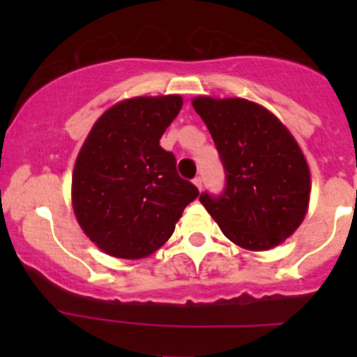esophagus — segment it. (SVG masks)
I'll list each match as a JSON object with an SVG mask.
<instances>
[{
	"mask_svg": "<svg viewBox=\"0 0 357 357\" xmlns=\"http://www.w3.org/2000/svg\"><path fill=\"white\" fill-rule=\"evenodd\" d=\"M193 183H195V186L199 190H202V176H197L195 179H193Z\"/></svg>",
	"mask_w": 357,
	"mask_h": 357,
	"instance_id": "esophagus-1",
	"label": "esophagus"
}]
</instances>
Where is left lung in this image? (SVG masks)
Segmentation results:
<instances>
[{
  "instance_id": "left-lung-1",
  "label": "left lung",
  "mask_w": 357,
  "mask_h": 357,
  "mask_svg": "<svg viewBox=\"0 0 357 357\" xmlns=\"http://www.w3.org/2000/svg\"><path fill=\"white\" fill-rule=\"evenodd\" d=\"M193 109L207 126L225 167V190L200 202L221 231L248 250H268L304 219L309 167L285 126L254 102L199 96Z\"/></svg>"
}]
</instances>
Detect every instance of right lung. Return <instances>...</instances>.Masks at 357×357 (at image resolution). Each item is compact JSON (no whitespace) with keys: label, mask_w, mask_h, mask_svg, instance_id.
Segmentation results:
<instances>
[{"label":"right lung","mask_w":357,"mask_h":357,"mask_svg":"<svg viewBox=\"0 0 357 357\" xmlns=\"http://www.w3.org/2000/svg\"><path fill=\"white\" fill-rule=\"evenodd\" d=\"M181 96H138L107 110L86 138L72 176L75 218L91 242L121 259L146 257L174 231L199 197L176 171L160 138Z\"/></svg>","instance_id":"add662e5"}]
</instances>
